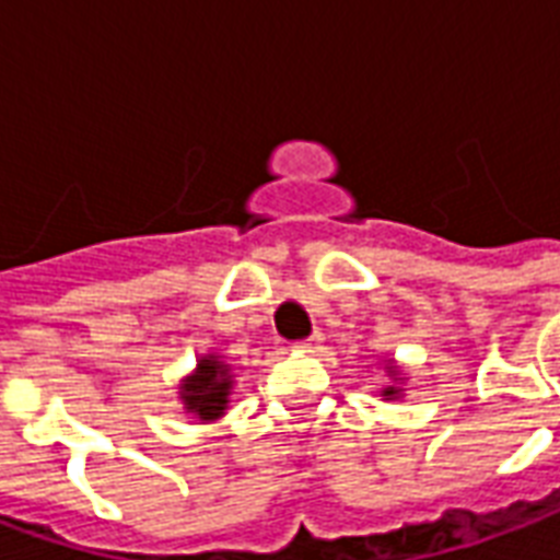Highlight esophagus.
Wrapping results in <instances>:
<instances>
[{"label":"esophagus","mask_w":560,"mask_h":560,"mask_svg":"<svg viewBox=\"0 0 560 560\" xmlns=\"http://www.w3.org/2000/svg\"><path fill=\"white\" fill-rule=\"evenodd\" d=\"M320 343H323V335L314 332L308 335V338H302V341L293 343V347H296L300 353H317V350H320Z\"/></svg>","instance_id":"obj_1"}]
</instances>
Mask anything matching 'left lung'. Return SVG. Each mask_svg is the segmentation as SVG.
Masks as SVG:
<instances>
[{
	"label": "left lung",
	"instance_id": "1",
	"mask_svg": "<svg viewBox=\"0 0 560 560\" xmlns=\"http://www.w3.org/2000/svg\"><path fill=\"white\" fill-rule=\"evenodd\" d=\"M383 395H385V397H395V395H397V388H385Z\"/></svg>",
	"mask_w": 560,
	"mask_h": 560
}]
</instances>
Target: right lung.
Instances as JSON below:
<instances>
[{"label": "right lung", "instance_id": "add662e5", "mask_svg": "<svg viewBox=\"0 0 560 560\" xmlns=\"http://www.w3.org/2000/svg\"><path fill=\"white\" fill-rule=\"evenodd\" d=\"M228 388H231V376H228V364H222L217 355H207L198 364V371L184 383V404L189 412L198 418H219L228 404Z\"/></svg>", "mask_w": 560, "mask_h": 560}]
</instances>
